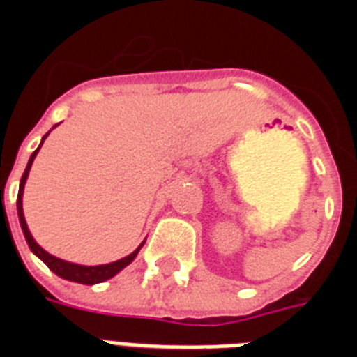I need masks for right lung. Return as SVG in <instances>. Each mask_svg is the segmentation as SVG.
<instances>
[{
	"label": "right lung",
	"mask_w": 357,
	"mask_h": 357,
	"mask_svg": "<svg viewBox=\"0 0 357 357\" xmlns=\"http://www.w3.org/2000/svg\"><path fill=\"white\" fill-rule=\"evenodd\" d=\"M48 135L50 132H46L45 138H43V142L46 140V136ZM43 142H41V145H43ZM41 145H39V147L33 151L32 156H30L29 165H26V169H24L23 178H21V183H20V194H17V215H20L21 228H23L24 238H26V243H29L30 250H32V252L36 253V255L39 257V259H41L43 262H45V264L55 273V275H57V277L64 278V280L77 282V284H86V286H93V284H100V282H104V280H109V278L114 277L116 273L122 271L126 266L131 264L132 260H135V257L138 255V252H140V248L145 244V241L140 244V246L136 248L131 255L123 257V259L116 260V262H111V264H102V266H80V264H73V262H66V260L50 255L48 252H45V250H43V248L39 246L36 241H33L32 234H30V230H29V226H26V221H24L23 190H24V183H26V178H29L30 167H32V163H33V158L37 156V153H39Z\"/></svg>",
	"instance_id": "1"
}]
</instances>
